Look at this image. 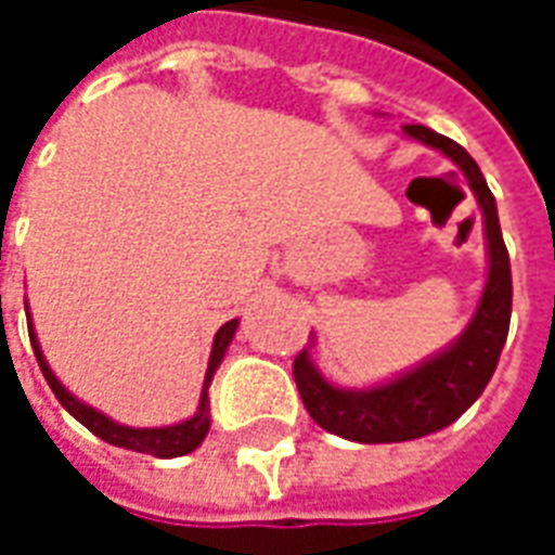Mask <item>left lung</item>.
Here are the masks:
<instances>
[{"instance_id": "obj_1", "label": "left lung", "mask_w": 555, "mask_h": 555, "mask_svg": "<svg viewBox=\"0 0 555 555\" xmlns=\"http://www.w3.org/2000/svg\"><path fill=\"white\" fill-rule=\"evenodd\" d=\"M404 133L425 145L437 147L464 169L466 181L485 217L488 234V282L464 336L452 348L422 362L413 372L401 374L374 389H338L314 369L309 350L294 360V380L309 416L330 434L353 442H404L452 425L496 372L502 345L512 321V264L502 241L496 202L478 163L449 137H440L422 125H404Z\"/></svg>"}]
</instances>
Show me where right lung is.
Returning a JSON list of instances; mask_svg holds the SVG:
<instances>
[{
	"instance_id": "1",
	"label": "right lung",
	"mask_w": 555,
	"mask_h": 555,
	"mask_svg": "<svg viewBox=\"0 0 555 555\" xmlns=\"http://www.w3.org/2000/svg\"><path fill=\"white\" fill-rule=\"evenodd\" d=\"M234 330H237V321H229V324L219 326V333L214 336V350H210V362H207V377H205V389H202V401H198V413L193 418H186L181 425H169V428H127V425H118L109 416H103L89 404H82L77 398L67 392L65 386L55 380V374L50 372V365L43 360L41 345L35 338V330H31V318H29V338H31V350L38 357V365H41L43 377L47 384L55 392V398L62 401V408L70 413V416L82 422L86 428L101 437V440L113 442L118 449H130V452H142V454H154V457H181V454H190L193 449L202 446L205 440L207 428H210V404H207V386L214 380V372L219 369V362L225 357L229 350L231 338H234Z\"/></svg>"
}]
</instances>
